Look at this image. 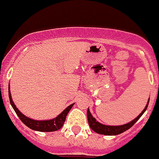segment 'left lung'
<instances>
[{
  "label": "left lung",
  "instance_id": "8db88e82",
  "mask_svg": "<svg viewBox=\"0 0 159 159\" xmlns=\"http://www.w3.org/2000/svg\"><path fill=\"white\" fill-rule=\"evenodd\" d=\"M148 102H149V99H148V102L146 104V106L145 107H144V110L141 111V113L139 114L136 118H134V120L130 121V122H128L126 123V124H124V125H107L98 122V121L96 120V119L93 116L92 114L90 113L89 109L88 108L87 117L88 121H89V125L90 128H91L93 131L98 133V134H104V135H116V134H121V133H123V132L125 131V130H127L128 129H130L132 125H134V123L139 120V118H140V116L144 113V111H146V109L148 107Z\"/></svg>",
  "mask_w": 159,
  "mask_h": 159
}]
</instances>
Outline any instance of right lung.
<instances>
[{
  "label": "right lung",
  "instance_id": "right-lung-1",
  "mask_svg": "<svg viewBox=\"0 0 159 159\" xmlns=\"http://www.w3.org/2000/svg\"><path fill=\"white\" fill-rule=\"evenodd\" d=\"M9 98H10V102L13 109L16 112L17 116L20 117V119L22 120V122L25 124V125H27L28 127L34 130H37V131H42V132H52L56 131V130H60L62 127V125H64L65 120L66 118V116L70 110L72 108V107L74 106V104H70V106H68L65 109L64 111H62L61 113L57 116V117L51 119V120H34L31 118L28 117L25 115L21 112L19 109L16 107L15 104L14 103L13 100H12V97H11V90H10V86H9Z\"/></svg>",
  "mask_w": 159,
  "mask_h": 159
}]
</instances>
